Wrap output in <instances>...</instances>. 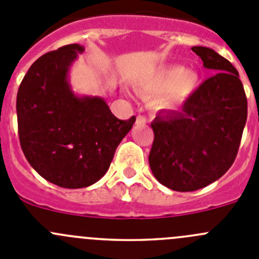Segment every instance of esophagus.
Wrapping results in <instances>:
<instances>
[{"instance_id":"1","label":"esophagus","mask_w":259,"mask_h":259,"mask_svg":"<svg viewBox=\"0 0 259 259\" xmlns=\"http://www.w3.org/2000/svg\"><path fill=\"white\" fill-rule=\"evenodd\" d=\"M146 122H148V120H146V118L144 117V115H139V117H137V123H140V124H145Z\"/></svg>"}]
</instances>
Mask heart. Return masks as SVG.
<instances>
[{"label": "heart", "instance_id": "heart-1", "mask_svg": "<svg viewBox=\"0 0 259 259\" xmlns=\"http://www.w3.org/2000/svg\"><path fill=\"white\" fill-rule=\"evenodd\" d=\"M198 82L199 75L193 70H186L181 65L167 68L159 75L155 83V90L158 92H169L160 104L168 108L185 100L195 90Z\"/></svg>", "mask_w": 259, "mask_h": 259}]
</instances>
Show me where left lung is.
Returning a JSON list of instances; mask_svg holds the SVG:
<instances>
[{
    "label": "left lung",
    "instance_id": "obj_1",
    "mask_svg": "<svg viewBox=\"0 0 259 259\" xmlns=\"http://www.w3.org/2000/svg\"><path fill=\"white\" fill-rule=\"evenodd\" d=\"M214 74L187 97L181 110L151 122L149 164L154 177L175 191H195L221 179L234 163L248 115L238 70L212 49L191 47Z\"/></svg>",
    "mask_w": 259,
    "mask_h": 259
}]
</instances>
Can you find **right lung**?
<instances>
[{
	"mask_svg": "<svg viewBox=\"0 0 259 259\" xmlns=\"http://www.w3.org/2000/svg\"><path fill=\"white\" fill-rule=\"evenodd\" d=\"M83 51L66 45L37 59L16 96L21 150L39 176L65 189L99 181L136 120L118 119L103 97L72 91L68 74Z\"/></svg>",
	"mask_w": 259,
	"mask_h": 259,
	"instance_id": "right-lung-1",
	"label": "right lung"
}]
</instances>
